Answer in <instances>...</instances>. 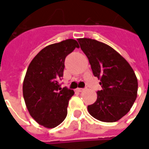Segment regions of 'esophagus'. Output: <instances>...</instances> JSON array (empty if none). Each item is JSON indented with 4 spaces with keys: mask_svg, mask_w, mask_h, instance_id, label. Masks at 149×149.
I'll return each instance as SVG.
<instances>
[{
    "mask_svg": "<svg viewBox=\"0 0 149 149\" xmlns=\"http://www.w3.org/2000/svg\"><path fill=\"white\" fill-rule=\"evenodd\" d=\"M84 90H85V88H77L78 92H83V91H84Z\"/></svg>",
    "mask_w": 149,
    "mask_h": 149,
    "instance_id": "1",
    "label": "esophagus"
}]
</instances>
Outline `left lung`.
<instances>
[{
  "label": "left lung",
  "mask_w": 149,
  "mask_h": 149,
  "mask_svg": "<svg viewBox=\"0 0 149 149\" xmlns=\"http://www.w3.org/2000/svg\"><path fill=\"white\" fill-rule=\"evenodd\" d=\"M93 73L100 81L96 102L88 106L98 120L116 122L126 115L137 97L138 82L128 61L112 47L90 38L78 39Z\"/></svg>",
  "instance_id": "left-lung-1"
}]
</instances>
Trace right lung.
<instances>
[{
  "mask_svg": "<svg viewBox=\"0 0 149 149\" xmlns=\"http://www.w3.org/2000/svg\"><path fill=\"white\" fill-rule=\"evenodd\" d=\"M78 47L73 39L46 46L28 67L23 82L24 102L31 116L45 128H55L67 116L74 91L61 88L58 81L63 77L65 57Z\"/></svg>",
  "mask_w": 149,
  "mask_h": 149,
  "instance_id": "obj_1",
  "label": "right lung"
}]
</instances>
